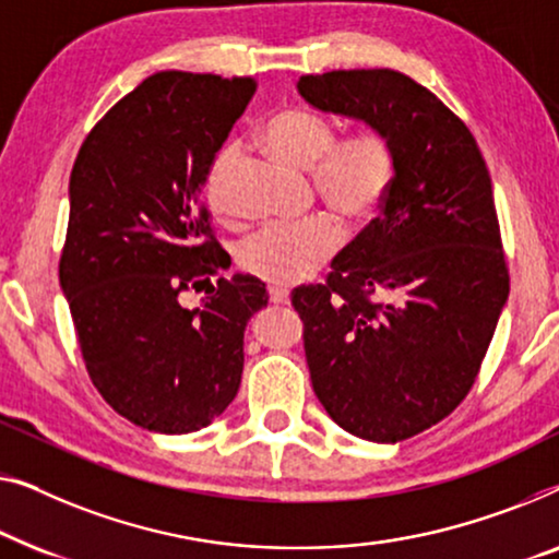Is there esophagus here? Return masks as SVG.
<instances>
[{"label":"esophagus","instance_id":"esophagus-1","mask_svg":"<svg viewBox=\"0 0 559 559\" xmlns=\"http://www.w3.org/2000/svg\"><path fill=\"white\" fill-rule=\"evenodd\" d=\"M269 296H271V304H276V306H283V304L290 301L288 290L286 288H278V286H271L269 288Z\"/></svg>","mask_w":559,"mask_h":559}]
</instances>
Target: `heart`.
I'll return each mask as SVG.
<instances>
[{
  "mask_svg": "<svg viewBox=\"0 0 559 559\" xmlns=\"http://www.w3.org/2000/svg\"><path fill=\"white\" fill-rule=\"evenodd\" d=\"M263 144L290 169H311L317 192L347 223H365L382 207L395 177V154L388 136L377 129H361L336 141L334 126L306 108H286L263 126ZM235 156V146L219 152L207 185V198L217 204L215 179ZM342 230L332 219L317 217L304 225L265 227L240 248V265L273 286L311 276L336 253Z\"/></svg>",
  "mask_w": 559,
  "mask_h": 559,
  "instance_id": "heart-1",
  "label": "heart"
}]
</instances>
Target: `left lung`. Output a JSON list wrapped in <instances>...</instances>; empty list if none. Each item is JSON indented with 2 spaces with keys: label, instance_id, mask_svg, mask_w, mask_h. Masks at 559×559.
Listing matches in <instances>:
<instances>
[{
  "label": "left lung",
  "instance_id": "obj_1",
  "mask_svg": "<svg viewBox=\"0 0 559 559\" xmlns=\"http://www.w3.org/2000/svg\"><path fill=\"white\" fill-rule=\"evenodd\" d=\"M296 88L319 111L382 131L395 154L380 217L290 304L329 418L397 443L468 395L509 298L489 169L468 126L397 70L301 75Z\"/></svg>",
  "mask_w": 559,
  "mask_h": 559
}]
</instances>
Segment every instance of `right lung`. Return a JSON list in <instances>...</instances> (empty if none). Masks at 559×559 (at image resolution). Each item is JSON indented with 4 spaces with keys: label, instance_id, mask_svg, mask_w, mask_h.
<instances>
[{
    "label": "right lung",
    "instance_id": "1",
    "mask_svg": "<svg viewBox=\"0 0 559 559\" xmlns=\"http://www.w3.org/2000/svg\"><path fill=\"white\" fill-rule=\"evenodd\" d=\"M253 93V78L148 75L93 126L70 171L60 288L85 369L154 433H194L225 413L248 321L269 306L265 283L242 273L211 283L198 310L178 304L223 263L202 187Z\"/></svg>",
    "mask_w": 559,
    "mask_h": 559
}]
</instances>
